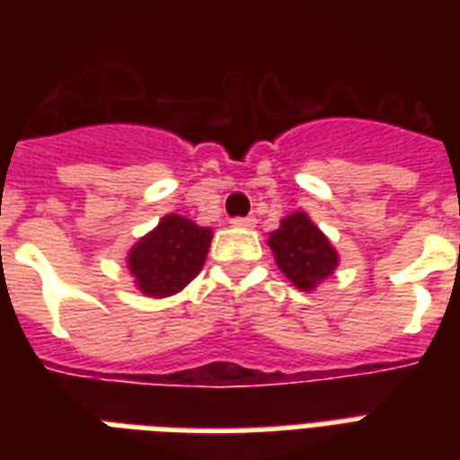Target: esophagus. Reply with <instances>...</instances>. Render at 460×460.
Returning a JSON list of instances; mask_svg holds the SVG:
<instances>
[{"mask_svg":"<svg viewBox=\"0 0 460 460\" xmlns=\"http://www.w3.org/2000/svg\"><path fill=\"white\" fill-rule=\"evenodd\" d=\"M231 224L238 226V229H252L255 226V217H236V219H231Z\"/></svg>","mask_w":460,"mask_h":460,"instance_id":"1","label":"esophagus"}]
</instances>
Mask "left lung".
Instances as JSON below:
<instances>
[{
    "instance_id": "1",
    "label": "left lung",
    "mask_w": 460,
    "mask_h": 460,
    "mask_svg": "<svg viewBox=\"0 0 460 460\" xmlns=\"http://www.w3.org/2000/svg\"><path fill=\"white\" fill-rule=\"evenodd\" d=\"M270 248L277 267L301 291H313L320 281L332 277L339 265L334 245L305 212H294L281 219V226L270 234Z\"/></svg>"
}]
</instances>
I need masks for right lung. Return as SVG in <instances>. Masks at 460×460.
Wrapping results in <instances>:
<instances>
[{
    "label": "right lung",
    "instance_id": "right-lung-1",
    "mask_svg": "<svg viewBox=\"0 0 460 460\" xmlns=\"http://www.w3.org/2000/svg\"><path fill=\"white\" fill-rule=\"evenodd\" d=\"M209 243L212 231L208 226H198L181 215L162 217L128 252V270L140 294L150 298L179 294L202 270Z\"/></svg>",
    "mask_w": 460,
    "mask_h": 460
}]
</instances>
